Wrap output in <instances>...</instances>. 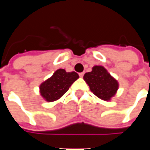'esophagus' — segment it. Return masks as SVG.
<instances>
[{
  "label": "esophagus",
  "instance_id": "1",
  "mask_svg": "<svg viewBox=\"0 0 150 150\" xmlns=\"http://www.w3.org/2000/svg\"><path fill=\"white\" fill-rule=\"evenodd\" d=\"M79 76H80V77H83V75H84V73H83V72H82V73H79Z\"/></svg>",
  "mask_w": 150,
  "mask_h": 150
}]
</instances>
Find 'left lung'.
Segmentation results:
<instances>
[{
	"label": "left lung",
	"instance_id": "obj_1",
	"mask_svg": "<svg viewBox=\"0 0 150 150\" xmlns=\"http://www.w3.org/2000/svg\"><path fill=\"white\" fill-rule=\"evenodd\" d=\"M83 79L91 92L104 101L111 100L119 88L118 81L103 66H94L91 72L85 74Z\"/></svg>",
	"mask_w": 150,
	"mask_h": 150
}]
</instances>
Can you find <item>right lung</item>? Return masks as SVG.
Listing matches in <instances>:
<instances>
[{"label":"right lung","instance_id":"add662e5","mask_svg":"<svg viewBox=\"0 0 150 150\" xmlns=\"http://www.w3.org/2000/svg\"><path fill=\"white\" fill-rule=\"evenodd\" d=\"M79 77L75 71L67 72L64 69H58L51 77L40 84V95L47 102L58 100L68 91L71 85Z\"/></svg>","mask_w":150,"mask_h":150}]
</instances>
